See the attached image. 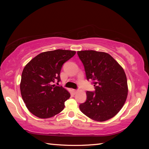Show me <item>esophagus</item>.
<instances>
[{
  "mask_svg": "<svg viewBox=\"0 0 149 149\" xmlns=\"http://www.w3.org/2000/svg\"><path fill=\"white\" fill-rule=\"evenodd\" d=\"M72 91H73V93H74V94H75V93H77L78 92V90H75V89H73Z\"/></svg>",
  "mask_w": 149,
  "mask_h": 149,
  "instance_id": "obj_1",
  "label": "esophagus"
}]
</instances>
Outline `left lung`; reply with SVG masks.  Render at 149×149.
Here are the masks:
<instances>
[{"mask_svg": "<svg viewBox=\"0 0 149 149\" xmlns=\"http://www.w3.org/2000/svg\"><path fill=\"white\" fill-rule=\"evenodd\" d=\"M77 54L83 63L87 80H93L94 92L86 91L81 112L97 122L115 116L127 99V77L123 68L109 54L95 50H81Z\"/></svg>", "mask_w": 149, "mask_h": 149, "instance_id": "8db88e82", "label": "left lung"}]
</instances>
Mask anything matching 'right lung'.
Segmentation results:
<instances>
[{"label": "right lung", "instance_id": "right-lung-1", "mask_svg": "<svg viewBox=\"0 0 149 149\" xmlns=\"http://www.w3.org/2000/svg\"><path fill=\"white\" fill-rule=\"evenodd\" d=\"M74 50L57 49L39 54L25 66L20 84L21 95L27 108L40 118H48L63 110L70 97L60 81L63 65L74 56Z\"/></svg>", "mask_w": 149, "mask_h": 149}]
</instances>
